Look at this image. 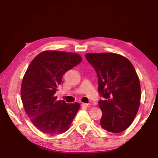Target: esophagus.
Wrapping results in <instances>:
<instances>
[{"instance_id":"1","label":"esophagus","mask_w":158,"mask_h":158,"mask_svg":"<svg viewBox=\"0 0 158 158\" xmlns=\"http://www.w3.org/2000/svg\"><path fill=\"white\" fill-rule=\"evenodd\" d=\"M81 106H82L83 107H85V108H86V107L88 106V104H87V103H82V104H81Z\"/></svg>"}]
</instances>
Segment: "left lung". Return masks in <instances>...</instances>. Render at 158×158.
Wrapping results in <instances>:
<instances>
[{
    "label": "left lung",
    "instance_id": "8db88e82",
    "mask_svg": "<svg viewBox=\"0 0 158 158\" xmlns=\"http://www.w3.org/2000/svg\"><path fill=\"white\" fill-rule=\"evenodd\" d=\"M85 58L97 73L100 126L113 133L126 130L135 119L140 102L139 78L132 64L113 53H87Z\"/></svg>",
    "mask_w": 158,
    "mask_h": 158
}]
</instances>
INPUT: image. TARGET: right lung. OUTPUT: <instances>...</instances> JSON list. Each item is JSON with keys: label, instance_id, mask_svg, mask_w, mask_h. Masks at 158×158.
Wrapping results in <instances>:
<instances>
[{"label": "right lung", "instance_id": "obj_1", "mask_svg": "<svg viewBox=\"0 0 158 158\" xmlns=\"http://www.w3.org/2000/svg\"><path fill=\"white\" fill-rule=\"evenodd\" d=\"M81 60L75 53L45 51L32 60L23 76L21 86L23 108L34 126L47 135L65 132L78 112V102L56 100L54 94L64 73Z\"/></svg>", "mask_w": 158, "mask_h": 158}]
</instances>
